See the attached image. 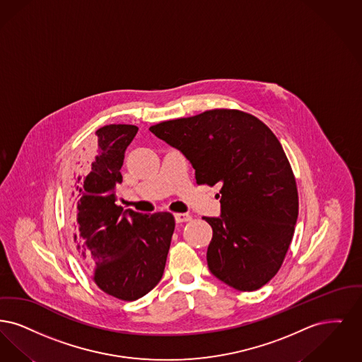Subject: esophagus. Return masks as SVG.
Segmentation results:
<instances>
[{"label": "esophagus", "mask_w": 362, "mask_h": 362, "mask_svg": "<svg viewBox=\"0 0 362 362\" xmlns=\"http://www.w3.org/2000/svg\"><path fill=\"white\" fill-rule=\"evenodd\" d=\"M174 219L177 223H187L192 221V216L189 214H174Z\"/></svg>", "instance_id": "esophagus-1"}]
</instances>
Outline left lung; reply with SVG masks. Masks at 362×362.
<instances>
[{"mask_svg":"<svg viewBox=\"0 0 362 362\" xmlns=\"http://www.w3.org/2000/svg\"><path fill=\"white\" fill-rule=\"evenodd\" d=\"M150 131L188 158L199 185H221V218H204L214 233L206 250L211 273L243 292L269 283L299 215L296 180L272 129L250 113L221 108Z\"/></svg>","mask_w":362,"mask_h":362,"instance_id":"obj_1","label":"left lung"}]
</instances>
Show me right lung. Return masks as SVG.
Here are the masks:
<instances>
[{
    "instance_id": "right-lung-1",
    "label": "right lung",
    "mask_w": 362,
    "mask_h": 362,
    "mask_svg": "<svg viewBox=\"0 0 362 362\" xmlns=\"http://www.w3.org/2000/svg\"><path fill=\"white\" fill-rule=\"evenodd\" d=\"M136 132L138 127L131 124L98 128L89 170L70 188L79 261L103 292L124 301L139 299L160 281L175 226L170 212H123L115 203L124 153Z\"/></svg>"
}]
</instances>
